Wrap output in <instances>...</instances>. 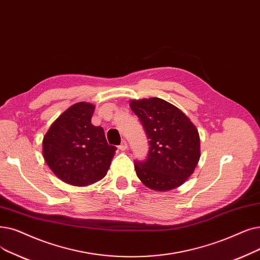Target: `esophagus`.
I'll use <instances>...</instances> for the list:
<instances>
[{"mask_svg":"<svg viewBox=\"0 0 260 260\" xmlns=\"http://www.w3.org/2000/svg\"><path fill=\"white\" fill-rule=\"evenodd\" d=\"M119 149L121 150V151H125L126 149H127V142L124 140V141H122V143L119 145Z\"/></svg>","mask_w":260,"mask_h":260,"instance_id":"obj_1","label":"esophagus"}]
</instances>
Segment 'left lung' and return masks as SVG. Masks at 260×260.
Wrapping results in <instances>:
<instances>
[{
	"mask_svg": "<svg viewBox=\"0 0 260 260\" xmlns=\"http://www.w3.org/2000/svg\"><path fill=\"white\" fill-rule=\"evenodd\" d=\"M131 108L149 140L148 158L135 161L141 182L153 190L167 191L183 185L200 159V136L189 118L159 98L131 101Z\"/></svg>",
	"mask_w": 260,
	"mask_h": 260,
	"instance_id": "1",
	"label": "left lung"
}]
</instances>
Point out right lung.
I'll list each match as a JSON object with an SVG mask.
<instances>
[{"instance_id":"obj_1","label":"right lung","mask_w":260,"mask_h":260,"mask_svg":"<svg viewBox=\"0 0 260 260\" xmlns=\"http://www.w3.org/2000/svg\"><path fill=\"white\" fill-rule=\"evenodd\" d=\"M94 105L80 102L54 121L43 137V158L54 174L73 186H88L102 179L116 146L107 143L102 126H94Z\"/></svg>"}]
</instances>
